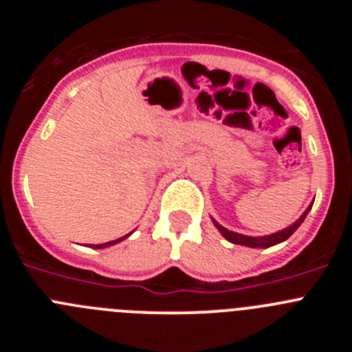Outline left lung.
<instances>
[{
  "label": "left lung",
  "mask_w": 352,
  "mask_h": 352,
  "mask_svg": "<svg viewBox=\"0 0 352 352\" xmlns=\"http://www.w3.org/2000/svg\"><path fill=\"white\" fill-rule=\"evenodd\" d=\"M310 208H312V204H310V206L305 210V213L301 214L300 219L292 223V226L285 227V229H282V231H278V232H273V234L257 236V238H254V236L238 234V232H234V231H229V229L222 227L219 222H214V220H213V223H214V227H217V229L220 231V234H222L227 241H231V243L245 245V247H250V248H268V247H273V245H278V243H282V241H285V239H287L292 232L296 231L298 227L301 226V222L305 220V217H307V213L310 211Z\"/></svg>",
  "instance_id": "obj_1"
}]
</instances>
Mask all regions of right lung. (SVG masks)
<instances>
[{"mask_svg": "<svg viewBox=\"0 0 352 352\" xmlns=\"http://www.w3.org/2000/svg\"><path fill=\"white\" fill-rule=\"evenodd\" d=\"M130 234H132V232H130ZM130 234H125V236H123V238H118V239H114V241H107V243L91 245V248H105V247H111V245H116V243H120V241H123V239H125V238H129Z\"/></svg>", "mask_w": 352, "mask_h": 352, "instance_id": "add662e5", "label": "right lung"}]
</instances>
